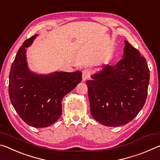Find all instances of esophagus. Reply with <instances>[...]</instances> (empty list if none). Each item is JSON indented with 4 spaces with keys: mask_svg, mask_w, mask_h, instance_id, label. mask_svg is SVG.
Here are the masks:
<instances>
[{
    "mask_svg": "<svg viewBox=\"0 0 160 160\" xmlns=\"http://www.w3.org/2000/svg\"><path fill=\"white\" fill-rule=\"evenodd\" d=\"M90 71L88 69L84 70L82 71V81H85L86 80H88L89 78H90Z\"/></svg>",
    "mask_w": 160,
    "mask_h": 160,
    "instance_id": "esophagus-1",
    "label": "esophagus"
}]
</instances>
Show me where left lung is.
I'll use <instances>...</instances> for the list:
<instances>
[{
  "label": "left lung",
  "mask_w": 160,
  "mask_h": 160,
  "mask_svg": "<svg viewBox=\"0 0 160 160\" xmlns=\"http://www.w3.org/2000/svg\"><path fill=\"white\" fill-rule=\"evenodd\" d=\"M123 58L115 66L103 65L86 82L90 112L104 126L118 127L131 121L144 106L150 70L145 58L124 41Z\"/></svg>",
  "instance_id": "8db88e82"
}]
</instances>
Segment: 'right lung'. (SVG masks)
Listing matches in <instances>:
<instances>
[{"mask_svg":"<svg viewBox=\"0 0 160 160\" xmlns=\"http://www.w3.org/2000/svg\"><path fill=\"white\" fill-rule=\"evenodd\" d=\"M37 34L23 43L9 75V96L20 118L34 128H46L57 121L62 113V99L82 80V72H53L37 74L29 69L27 48Z\"/></svg>","mask_w":160,"mask_h":160,"instance_id":"obj_1","label":"right lung"}]
</instances>
